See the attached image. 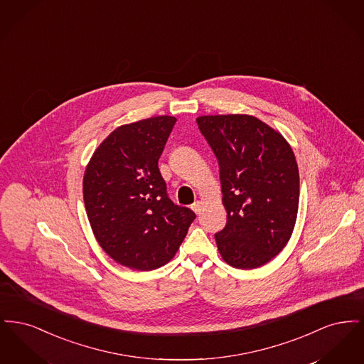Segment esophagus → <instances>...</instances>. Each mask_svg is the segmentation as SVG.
I'll list each match as a JSON object with an SVG mask.
<instances>
[{"label":"esophagus","instance_id":"1","mask_svg":"<svg viewBox=\"0 0 364 364\" xmlns=\"http://www.w3.org/2000/svg\"><path fill=\"white\" fill-rule=\"evenodd\" d=\"M191 208L196 213V214H200V211H202V202H195L192 206H191Z\"/></svg>","mask_w":364,"mask_h":364}]
</instances>
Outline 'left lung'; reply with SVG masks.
Instances as JSON below:
<instances>
[{
	"label": "left lung",
	"instance_id": "left-lung-1",
	"mask_svg": "<svg viewBox=\"0 0 364 364\" xmlns=\"http://www.w3.org/2000/svg\"><path fill=\"white\" fill-rule=\"evenodd\" d=\"M218 159L226 225L215 233L228 264L251 270L289 242L299 208V168L291 144L250 114L196 119Z\"/></svg>",
	"mask_w": 364,
	"mask_h": 364
}]
</instances>
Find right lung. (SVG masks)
I'll list each match as a JSON object with an SVG mask.
<instances>
[{
  "label": "right lung",
  "instance_id": "1",
  "mask_svg": "<svg viewBox=\"0 0 364 364\" xmlns=\"http://www.w3.org/2000/svg\"><path fill=\"white\" fill-rule=\"evenodd\" d=\"M176 117L156 116L116 128L87 164L83 198L92 233L125 267L150 272L173 259L195 220L174 205L158 159Z\"/></svg>",
  "mask_w": 364,
  "mask_h": 364
}]
</instances>
